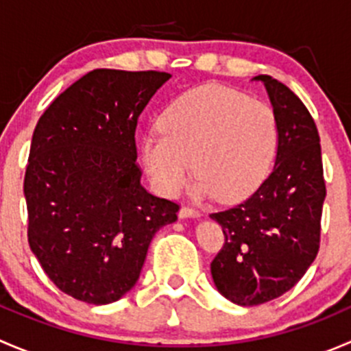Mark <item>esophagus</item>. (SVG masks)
Wrapping results in <instances>:
<instances>
[{"instance_id":"esophagus-1","label":"esophagus","mask_w":351,"mask_h":351,"mask_svg":"<svg viewBox=\"0 0 351 351\" xmlns=\"http://www.w3.org/2000/svg\"><path fill=\"white\" fill-rule=\"evenodd\" d=\"M180 217L182 219H186V217H192V219H198L200 217V212L198 210H195V208H190V207H182L180 208Z\"/></svg>"}]
</instances>
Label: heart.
I'll return each instance as SVG.
<instances>
[{
    "instance_id": "heart-1",
    "label": "heart",
    "mask_w": 351,
    "mask_h": 351,
    "mask_svg": "<svg viewBox=\"0 0 351 351\" xmlns=\"http://www.w3.org/2000/svg\"><path fill=\"white\" fill-rule=\"evenodd\" d=\"M161 134L141 139L143 168L161 195L182 193L193 171L202 198L239 202L263 182L277 151V120L265 101L204 84L169 104Z\"/></svg>"
}]
</instances>
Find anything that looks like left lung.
Returning a JSON list of instances; mask_svg holds the SVG:
<instances>
[{"label": "left lung", "instance_id": "obj_1", "mask_svg": "<svg viewBox=\"0 0 351 351\" xmlns=\"http://www.w3.org/2000/svg\"><path fill=\"white\" fill-rule=\"evenodd\" d=\"M277 120L275 165L256 192L236 207L210 214L226 243L210 263L219 292L239 306H258L292 289L319 251L326 197L317 127L300 98L267 74Z\"/></svg>", "mask_w": 351, "mask_h": 351}]
</instances>
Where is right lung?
<instances>
[{
  "label": "right lung",
  "instance_id": "right-lung-1",
  "mask_svg": "<svg viewBox=\"0 0 351 351\" xmlns=\"http://www.w3.org/2000/svg\"><path fill=\"white\" fill-rule=\"evenodd\" d=\"M171 77L95 69L62 91L32 136L28 244L67 295L110 304L139 280L151 239L178 205L151 195L136 165L137 119Z\"/></svg>",
  "mask_w": 351,
  "mask_h": 351
}]
</instances>
